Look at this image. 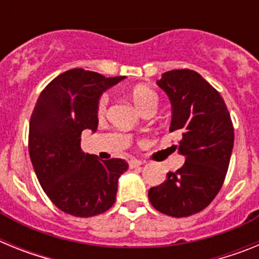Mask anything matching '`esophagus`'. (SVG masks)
I'll use <instances>...</instances> for the list:
<instances>
[{
  "label": "esophagus",
  "mask_w": 259,
  "mask_h": 259,
  "mask_svg": "<svg viewBox=\"0 0 259 259\" xmlns=\"http://www.w3.org/2000/svg\"><path fill=\"white\" fill-rule=\"evenodd\" d=\"M143 164L141 161H137V159H131V161H128V166L130 168H136V167H140Z\"/></svg>",
  "instance_id": "34e87169"
}]
</instances>
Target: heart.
Listing matches in <instances>:
<instances>
[{
	"label": "heart",
	"mask_w": 259,
	"mask_h": 259,
	"mask_svg": "<svg viewBox=\"0 0 259 259\" xmlns=\"http://www.w3.org/2000/svg\"><path fill=\"white\" fill-rule=\"evenodd\" d=\"M132 101H134L135 106L140 110L141 113H144L145 110L149 107H157L158 104V97L155 92L152 88L146 85H137L132 89L131 92ZM107 104H109V96L102 95L100 101L97 105V113L98 115H104L106 113Z\"/></svg>",
	"instance_id": "obj_1"
}]
</instances>
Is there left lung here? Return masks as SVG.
<instances>
[{"mask_svg": "<svg viewBox=\"0 0 259 259\" xmlns=\"http://www.w3.org/2000/svg\"><path fill=\"white\" fill-rule=\"evenodd\" d=\"M171 101L170 131H182L179 170L149 189L154 209L175 218L197 214L221 191L233 148V125L224 100L196 71H167L157 81Z\"/></svg>", "mask_w": 259, "mask_h": 259, "instance_id": "obj_1", "label": "left lung"}]
</instances>
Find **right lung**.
<instances>
[{"label":"right lung","mask_w":259,"mask_h":259,"mask_svg":"<svg viewBox=\"0 0 259 259\" xmlns=\"http://www.w3.org/2000/svg\"><path fill=\"white\" fill-rule=\"evenodd\" d=\"M123 79L72 68L53 79L36 102L29 120V157L47 196L66 214L95 217L115 202L118 179L128 163L85 154L80 137L84 130L96 132L100 97Z\"/></svg>","instance_id":"1"}]
</instances>
